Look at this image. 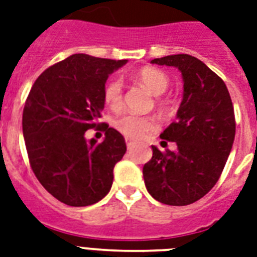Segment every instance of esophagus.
Masks as SVG:
<instances>
[{
	"label": "esophagus",
	"instance_id": "obj_1",
	"mask_svg": "<svg viewBox=\"0 0 257 257\" xmlns=\"http://www.w3.org/2000/svg\"><path fill=\"white\" fill-rule=\"evenodd\" d=\"M125 143H126V147H128V148H132V147L136 144V143L132 142V140H129V139H126V140H125Z\"/></svg>",
	"mask_w": 257,
	"mask_h": 257
}]
</instances>
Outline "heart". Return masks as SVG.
<instances>
[{
  "label": "heart",
  "instance_id": "obj_1",
  "mask_svg": "<svg viewBox=\"0 0 257 257\" xmlns=\"http://www.w3.org/2000/svg\"><path fill=\"white\" fill-rule=\"evenodd\" d=\"M137 81L140 82L147 90H150L154 95H160L167 90L170 81L168 76L160 70L146 67L142 68L136 74ZM103 99L109 107H118L122 102V83L118 78H114L107 82L103 90ZM115 129L124 136L131 139H140L146 133L156 128V121L148 115L122 114L114 121Z\"/></svg>",
  "mask_w": 257,
  "mask_h": 257
}]
</instances>
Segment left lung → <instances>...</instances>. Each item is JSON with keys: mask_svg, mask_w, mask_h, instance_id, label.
Listing matches in <instances>:
<instances>
[{"mask_svg": "<svg viewBox=\"0 0 257 257\" xmlns=\"http://www.w3.org/2000/svg\"><path fill=\"white\" fill-rule=\"evenodd\" d=\"M151 63L181 71L183 98L176 121L160 135L175 143L176 151L152 146V159L143 167L144 183L156 201L186 206L206 195L224 170L236 133L233 103L224 81L191 55H168Z\"/></svg>", "mask_w": 257, "mask_h": 257, "instance_id": "obj_1", "label": "left lung"}]
</instances>
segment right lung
<instances>
[{"label":"right lung","mask_w":257,"mask_h":257,"mask_svg":"<svg viewBox=\"0 0 257 257\" xmlns=\"http://www.w3.org/2000/svg\"><path fill=\"white\" fill-rule=\"evenodd\" d=\"M128 60L74 54L39 76L23 111L29 163L44 189L68 206H89L106 195L113 168L126 152L124 136L102 124L101 143L86 141L105 107L103 90L111 72Z\"/></svg>","instance_id":"obj_1"}]
</instances>
